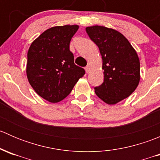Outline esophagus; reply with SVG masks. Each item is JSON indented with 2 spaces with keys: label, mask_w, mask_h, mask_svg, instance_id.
<instances>
[{
  "label": "esophagus",
  "mask_w": 160,
  "mask_h": 160,
  "mask_svg": "<svg viewBox=\"0 0 160 160\" xmlns=\"http://www.w3.org/2000/svg\"><path fill=\"white\" fill-rule=\"evenodd\" d=\"M85 70H86V72H89V70H90V66H87L86 67H85Z\"/></svg>",
  "instance_id": "1"
}]
</instances>
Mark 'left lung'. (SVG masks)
Returning a JSON list of instances; mask_svg holds the SVG:
<instances>
[{"label": "left lung", "mask_w": 160, "mask_h": 160, "mask_svg": "<svg viewBox=\"0 0 160 160\" xmlns=\"http://www.w3.org/2000/svg\"><path fill=\"white\" fill-rule=\"evenodd\" d=\"M90 39L98 46L102 58L104 80L95 88L97 96L108 104L128 98L140 80V62L135 49L117 30L101 25L87 27Z\"/></svg>", "instance_id": "left-lung-1"}]
</instances>
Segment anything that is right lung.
<instances>
[{"mask_svg": "<svg viewBox=\"0 0 160 160\" xmlns=\"http://www.w3.org/2000/svg\"><path fill=\"white\" fill-rule=\"evenodd\" d=\"M77 25L52 27L31 44L26 66L32 88L43 99L57 103L67 98L85 70L74 64L70 50Z\"/></svg>", "mask_w": 160, "mask_h": 160, "instance_id": "obj_1", "label": "right lung"}]
</instances>
